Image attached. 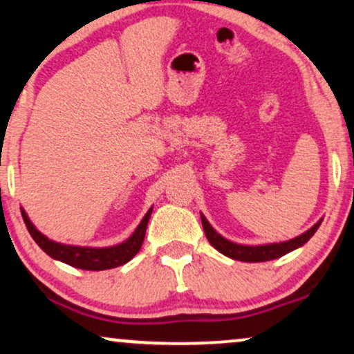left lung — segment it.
<instances>
[{"instance_id":"left-lung-1","label":"left lung","mask_w":354,"mask_h":354,"mask_svg":"<svg viewBox=\"0 0 354 354\" xmlns=\"http://www.w3.org/2000/svg\"><path fill=\"white\" fill-rule=\"evenodd\" d=\"M201 221H203V227L205 232V236H207L209 243L212 245L214 248L218 250L222 254L229 257L232 259H236V261H247V263H259V261H270V259H276L283 254L292 252L299 247H302L304 243H307L310 240V236L315 234L317 229L320 227L322 221L315 223L312 229L304 232L302 235L296 236V239L281 241V243H270V245H257V247H248V245H239L234 243V241L223 239L222 235H218L216 230L210 227L203 214H201Z\"/></svg>"}]
</instances>
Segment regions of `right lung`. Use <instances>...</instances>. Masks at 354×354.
<instances>
[{
  "label": "right lung",
  "mask_w": 354,
  "mask_h": 354,
  "mask_svg": "<svg viewBox=\"0 0 354 354\" xmlns=\"http://www.w3.org/2000/svg\"><path fill=\"white\" fill-rule=\"evenodd\" d=\"M21 214L30 236H32L35 243H37L39 247L48 254V257H52L53 259H58V261L62 263H66V265L70 266L80 268V270L102 271V270H111V268L125 265V263L131 261V259L138 253L142 243H144L147 223L150 221L151 209L145 214V217L142 218L140 223H138L136 232H133L127 240L119 245H114V247H107V248L73 247V245L57 243V241L48 240L46 235H42L37 229H35L34 223L29 221L28 214H26L24 210H21Z\"/></svg>",
  "instance_id": "1"
}]
</instances>
